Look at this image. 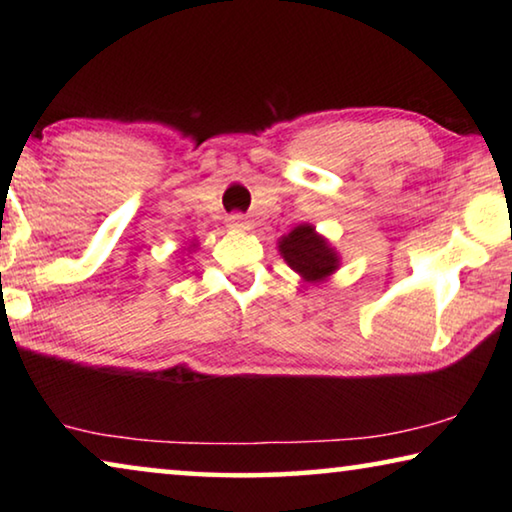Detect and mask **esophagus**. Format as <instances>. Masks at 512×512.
<instances>
[{
	"label": "esophagus",
	"instance_id": "obj_1",
	"mask_svg": "<svg viewBox=\"0 0 512 512\" xmlns=\"http://www.w3.org/2000/svg\"><path fill=\"white\" fill-rule=\"evenodd\" d=\"M225 223H228V228H232V230H246V228H248L246 216L241 214V212L228 214V219H225Z\"/></svg>",
	"mask_w": 512,
	"mask_h": 512
}]
</instances>
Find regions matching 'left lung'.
I'll return each instance as SVG.
<instances>
[{
	"label": "left lung",
	"mask_w": 512,
	"mask_h": 512,
	"mask_svg": "<svg viewBox=\"0 0 512 512\" xmlns=\"http://www.w3.org/2000/svg\"><path fill=\"white\" fill-rule=\"evenodd\" d=\"M280 253L287 264L307 280H323L336 268L334 250L318 237L311 225H300L280 241Z\"/></svg>",
	"instance_id": "1"
}]
</instances>
